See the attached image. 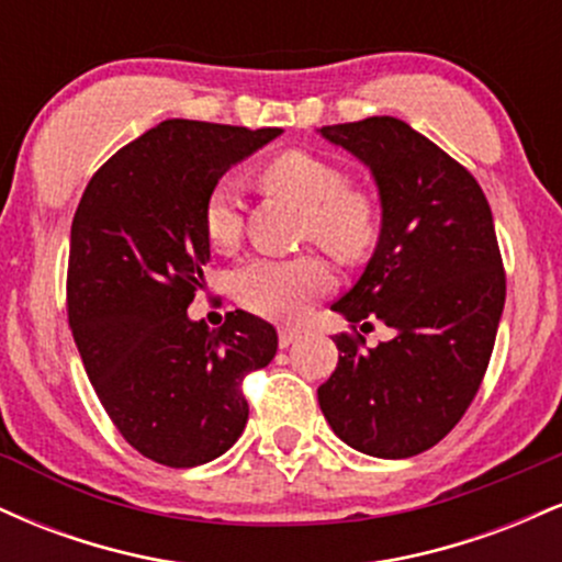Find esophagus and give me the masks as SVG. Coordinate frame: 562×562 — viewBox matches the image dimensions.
<instances>
[{
	"mask_svg": "<svg viewBox=\"0 0 562 562\" xmlns=\"http://www.w3.org/2000/svg\"><path fill=\"white\" fill-rule=\"evenodd\" d=\"M299 338H301V333L295 330V327H282V330H280V348H288L290 344H295Z\"/></svg>",
	"mask_w": 562,
	"mask_h": 562,
	"instance_id": "1",
	"label": "esophagus"
}]
</instances>
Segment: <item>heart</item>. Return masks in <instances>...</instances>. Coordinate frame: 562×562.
Segmentation results:
<instances>
[{"label":"heart","mask_w":562,"mask_h":562,"mask_svg":"<svg viewBox=\"0 0 562 562\" xmlns=\"http://www.w3.org/2000/svg\"><path fill=\"white\" fill-rule=\"evenodd\" d=\"M261 184L303 209V237L319 243L340 259H359L375 240V205L367 192L348 187L340 166L306 150H285L263 164ZM203 229L216 250L235 248L240 240V203L229 184H218L205 200ZM333 272L319 256L272 259L256 256L235 272L237 301L269 319H299L327 293Z\"/></svg>","instance_id":"b5f03b06"}]
</instances>
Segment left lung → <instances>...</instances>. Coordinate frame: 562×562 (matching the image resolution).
I'll return each mask as SVG.
<instances>
[{
  "instance_id": "8db88e82",
  "label": "left lung",
  "mask_w": 562,
  "mask_h": 562,
  "mask_svg": "<svg viewBox=\"0 0 562 562\" xmlns=\"http://www.w3.org/2000/svg\"><path fill=\"white\" fill-rule=\"evenodd\" d=\"M372 171L383 222L375 254L333 303L353 330L380 319L393 338L335 335L340 357L317 396L348 447L402 460L436 447L481 389L505 308V269L481 184L391 115L322 126Z\"/></svg>"
}]
</instances>
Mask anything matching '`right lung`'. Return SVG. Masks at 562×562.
<instances>
[{
	"mask_svg": "<svg viewBox=\"0 0 562 562\" xmlns=\"http://www.w3.org/2000/svg\"><path fill=\"white\" fill-rule=\"evenodd\" d=\"M282 128L169 119L102 164L83 190L68 256V322L119 434L147 460L195 468L243 434V378L274 359L277 333L248 312L218 330L187 317L211 243L218 179Z\"/></svg>",
	"mask_w": 562,
	"mask_h": 562,
	"instance_id": "add662e5",
	"label": "right lung"
}]
</instances>
